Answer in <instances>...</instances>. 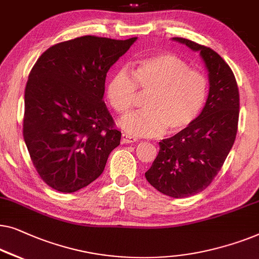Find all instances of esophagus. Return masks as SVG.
<instances>
[{
	"label": "esophagus",
	"mask_w": 259,
	"mask_h": 259,
	"mask_svg": "<svg viewBox=\"0 0 259 259\" xmlns=\"http://www.w3.org/2000/svg\"><path fill=\"white\" fill-rule=\"evenodd\" d=\"M137 138L136 137H133L130 136L128 134H122V138H121V142L123 144H129V143H134V142H136Z\"/></svg>",
	"instance_id": "esophagus-1"
}]
</instances>
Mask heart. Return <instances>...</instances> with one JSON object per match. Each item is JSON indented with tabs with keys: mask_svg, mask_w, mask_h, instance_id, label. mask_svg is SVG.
Masks as SVG:
<instances>
[{
	"mask_svg": "<svg viewBox=\"0 0 259 259\" xmlns=\"http://www.w3.org/2000/svg\"><path fill=\"white\" fill-rule=\"evenodd\" d=\"M206 76L189 68L187 61L170 53L142 60L134 74L119 69L107 85V97L117 114L124 115L136 103L138 92L147 94L143 107L121 119V126L134 136L174 134L196 121L205 104Z\"/></svg>",
	"mask_w": 259,
	"mask_h": 259,
	"instance_id": "heart-1",
	"label": "heart"
}]
</instances>
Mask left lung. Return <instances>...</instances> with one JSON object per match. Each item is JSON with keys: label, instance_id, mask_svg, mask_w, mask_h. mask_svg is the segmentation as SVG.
<instances>
[{"label": "left lung", "instance_id": "1", "mask_svg": "<svg viewBox=\"0 0 259 259\" xmlns=\"http://www.w3.org/2000/svg\"><path fill=\"white\" fill-rule=\"evenodd\" d=\"M199 52L209 71V96L196 121L159 142V151L145 178L162 194L184 198L203 191L223 166L235 143L239 92L227 62L209 47L174 37Z\"/></svg>", "mask_w": 259, "mask_h": 259}]
</instances>
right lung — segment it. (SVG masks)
Masks as SVG:
<instances>
[{
  "instance_id": "obj_1",
  "label": "right lung",
  "mask_w": 259,
  "mask_h": 259,
  "mask_svg": "<svg viewBox=\"0 0 259 259\" xmlns=\"http://www.w3.org/2000/svg\"><path fill=\"white\" fill-rule=\"evenodd\" d=\"M137 37L94 35L47 49L24 90L23 137L41 180L75 192L103 172L121 133L103 101L107 72Z\"/></svg>"
}]
</instances>
